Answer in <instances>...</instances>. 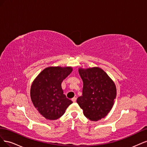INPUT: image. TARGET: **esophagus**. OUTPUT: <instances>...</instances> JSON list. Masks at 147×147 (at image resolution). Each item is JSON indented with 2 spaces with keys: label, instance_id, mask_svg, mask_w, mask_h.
<instances>
[{
  "label": "esophagus",
  "instance_id": "1",
  "mask_svg": "<svg viewBox=\"0 0 147 147\" xmlns=\"http://www.w3.org/2000/svg\"><path fill=\"white\" fill-rule=\"evenodd\" d=\"M76 100H77L76 97H74V98L72 99V100L73 101V102H76Z\"/></svg>",
  "mask_w": 147,
  "mask_h": 147
}]
</instances>
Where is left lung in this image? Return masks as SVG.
Masks as SVG:
<instances>
[{"label":"left lung","mask_w":147,"mask_h":147,"mask_svg":"<svg viewBox=\"0 0 147 147\" xmlns=\"http://www.w3.org/2000/svg\"><path fill=\"white\" fill-rule=\"evenodd\" d=\"M78 72L83 86L82 96L78 97L77 102L87 118L98 121L112 109L117 96L116 86L100 68L80 69Z\"/></svg>","instance_id":"1"}]
</instances>
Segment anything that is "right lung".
<instances>
[{
    "mask_svg": "<svg viewBox=\"0 0 147 147\" xmlns=\"http://www.w3.org/2000/svg\"><path fill=\"white\" fill-rule=\"evenodd\" d=\"M70 67H50L34 80L30 97L35 108L43 117L55 120L63 116L72 101L63 94L61 83L72 72Z\"/></svg>",
    "mask_w": 147,
    "mask_h": 147,
    "instance_id": "add662e5",
    "label": "right lung"
}]
</instances>
